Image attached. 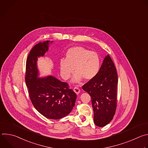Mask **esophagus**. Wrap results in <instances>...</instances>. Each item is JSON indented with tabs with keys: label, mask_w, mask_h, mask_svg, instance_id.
Listing matches in <instances>:
<instances>
[{
	"label": "esophagus",
	"mask_w": 148,
	"mask_h": 148,
	"mask_svg": "<svg viewBox=\"0 0 148 148\" xmlns=\"http://www.w3.org/2000/svg\"><path fill=\"white\" fill-rule=\"evenodd\" d=\"M74 92L76 94H79V93L80 92V90H79V89L78 88V87H75L74 88Z\"/></svg>",
	"instance_id": "1"
}]
</instances>
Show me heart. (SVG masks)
Segmentation results:
<instances>
[{
	"mask_svg": "<svg viewBox=\"0 0 148 148\" xmlns=\"http://www.w3.org/2000/svg\"><path fill=\"white\" fill-rule=\"evenodd\" d=\"M100 67L99 54L81 46L70 48L66 53V60L61 59L59 64L60 74L64 79H68L74 69L73 83H78L83 78L86 81L92 79L98 73Z\"/></svg>",
	"mask_w": 148,
	"mask_h": 148,
	"instance_id": "1",
	"label": "heart"
}]
</instances>
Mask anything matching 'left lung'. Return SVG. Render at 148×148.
<instances>
[{
  "label": "left lung",
  "instance_id": "8db88e82",
  "mask_svg": "<svg viewBox=\"0 0 148 148\" xmlns=\"http://www.w3.org/2000/svg\"><path fill=\"white\" fill-rule=\"evenodd\" d=\"M118 75L116 68L108 54L103 59L97 75L82 86L91 98L94 122L99 126L108 124L116 108Z\"/></svg>",
  "mask_w": 148,
  "mask_h": 148
}]
</instances>
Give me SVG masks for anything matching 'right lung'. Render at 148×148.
<instances>
[{
	"instance_id": "right-lung-1",
	"label": "right lung",
	"mask_w": 148,
	"mask_h": 148,
	"mask_svg": "<svg viewBox=\"0 0 148 148\" xmlns=\"http://www.w3.org/2000/svg\"><path fill=\"white\" fill-rule=\"evenodd\" d=\"M53 42H40L31 50L26 61L25 81L31 101L38 112L47 118L58 119L71 112L77 95L66 82L51 75L40 77L38 58L45 56Z\"/></svg>"
}]
</instances>
